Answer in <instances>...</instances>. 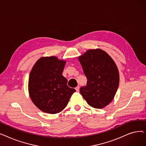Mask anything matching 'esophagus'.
<instances>
[{"mask_svg": "<svg viewBox=\"0 0 146 146\" xmlns=\"http://www.w3.org/2000/svg\"><path fill=\"white\" fill-rule=\"evenodd\" d=\"M79 89H80L79 86H77V87H76V88H75V89H76V92H79Z\"/></svg>", "mask_w": 146, "mask_h": 146, "instance_id": "34e87169", "label": "esophagus"}]
</instances>
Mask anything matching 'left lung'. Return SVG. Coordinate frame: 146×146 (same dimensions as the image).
<instances>
[{"instance_id":"8db88e82","label":"left lung","mask_w":146,"mask_h":146,"mask_svg":"<svg viewBox=\"0 0 146 146\" xmlns=\"http://www.w3.org/2000/svg\"><path fill=\"white\" fill-rule=\"evenodd\" d=\"M87 85L80 92L88 105L101 109L113 99L117 91L119 74L117 66L108 53L96 48L86 51L78 57Z\"/></svg>"}]
</instances>
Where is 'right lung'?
Wrapping results in <instances>:
<instances>
[{
	"mask_svg": "<svg viewBox=\"0 0 146 146\" xmlns=\"http://www.w3.org/2000/svg\"><path fill=\"white\" fill-rule=\"evenodd\" d=\"M66 61L56 56L38 59L29 74L28 91L34 104L45 113L55 114L67 105L74 89L62 75Z\"/></svg>",
	"mask_w": 146,
	"mask_h": 146,
	"instance_id": "obj_1",
	"label": "right lung"
}]
</instances>
